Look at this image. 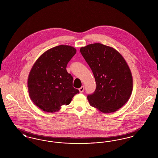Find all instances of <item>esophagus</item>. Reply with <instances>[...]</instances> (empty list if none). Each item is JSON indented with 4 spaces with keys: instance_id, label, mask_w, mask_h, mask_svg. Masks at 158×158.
I'll return each instance as SVG.
<instances>
[{
    "instance_id": "34e87169",
    "label": "esophagus",
    "mask_w": 158,
    "mask_h": 158,
    "mask_svg": "<svg viewBox=\"0 0 158 158\" xmlns=\"http://www.w3.org/2000/svg\"><path fill=\"white\" fill-rule=\"evenodd\" d=\"M84 89H85V87H84V86H82V87H81V88L79 89V90L80 92H83V90H84Z\"/></svg>"
}]
</instances>
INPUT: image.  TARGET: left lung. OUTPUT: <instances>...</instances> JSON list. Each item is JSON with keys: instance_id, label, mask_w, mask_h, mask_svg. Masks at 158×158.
Wrapping results in <instances>:
<instances>
[{"instance_id": "obj_1", "label": "left lung", "mask_w": 158, "mask_h": 158, "mask_svg": "<svg viewBox=\"0 0 158 158\" xmlns=\"http://www.w3.org/2000/svg\"><path fill=\"white\" fill-rule=\"evenodd\" d=\"M94 76L97 88L88 96L90 106L102 113L117 111L133 90L131 70L122 55L111 47L94 43L80 49Z\"/></svg>"}]
</instances>
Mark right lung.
Segmentation results:
<instances>
[{
	"label": "right lung",
	"mask_w": 158,
	"mask_h": 158,
	"mask_svg": "<svg viewBox=\"0 0 158 158\" xmlns=\"http://www.w3.org/2000/svg\"><path fill=\"white\" fill-rule=\"evenodd\" d=\"M76 53L75 48L70 45L54 47L42 54L31 68L27 83L29 95L43 111H59L79 93L73 87V77L66 70Z\"/></svg>",
	"instance_id": "add662e5"
}]
</instances>
